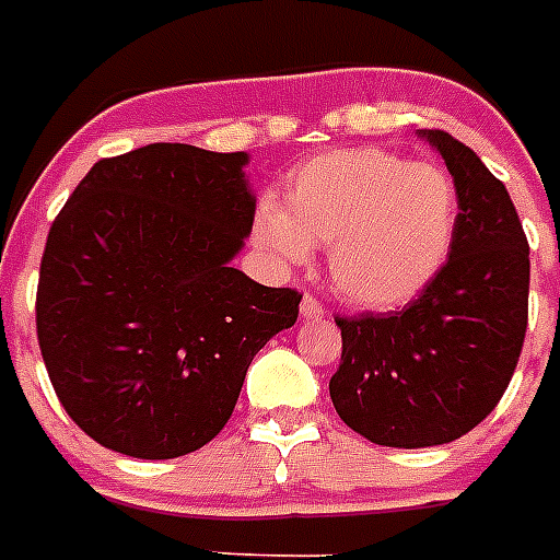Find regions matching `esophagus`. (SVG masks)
Wrapping results in <instances>:
<instances>
[{
  "label": "esophagus",
  "mask_w": 560,
  "mask_h": 560,
  "mask_svg": "<svg viewBox=\"0 0 560 560\" xmlns=\"http://www.w3.org/2000/svg\"><path fill=\"white\" fill-rule=\"evenodd\" d=\"M300 314H303V319H323L325 308L314 294H305L303 303H300Z\"/></svg>",
  "instance_id": "obj_1"
}]
</instances>
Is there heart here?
I'll return each mask as SVG.
<instances>
[{
    "label": "heart",
    "mask_w": 560,
    "mask_h": 560,
    "mask_svg": "<svg viewBox=\"0 0 560 560\" xmlns=\"http://www.w3.org/2000/svg\"><path fill=\"white\" fill-rule=\"evenodd\" d=\"M459 196L432 162L400 160L384 148H341L296 167L285 207L264 199L255 244L280 264H305L330 246L336 294L373 311L398 308L432 283L454 244Z\"/></svg>",
    "instance_id": "1"
}]
</instances>
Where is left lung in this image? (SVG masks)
<instances>
[{
  "label": "left lung",
  "instance_id": "obj_1",
  "mask_svg": "<svg viewBox=\"0 0 560 560\" xmlns=\"http://www.w3.org/2000/svg\"><path fill=\"white\" fill-rule=\"evenodd\" d=\"M418 133L457 187L452 252L407 308L336 316L330 378L339 418L393 448L443 446L493 412L522 355L530 294V246L502 182L452 133Z\"/></svg>",
  "mask_w": 560,
  "mask_h": 560
}]
</instances>
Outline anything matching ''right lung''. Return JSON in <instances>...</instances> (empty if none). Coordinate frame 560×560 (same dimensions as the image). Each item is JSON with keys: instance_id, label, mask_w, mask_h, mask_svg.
<instances>
[{"instance_id": "add662e5", "label": "right lung", "mask_w": 560, "mask_h": 560, "mask_svg": "<svg viewBox=\"0 0 560 560\" xmlns=\"http://www.w3.org/2000/svg\"><path fill=\"white\" fill-rule=\"evenodd\" d=\"M244 151L108 156L49 226L38 348L61 407L112 452L171 459L226 427L246 370L303 294L232 269L255 221Z\"/></svg>"}]
</instances>
